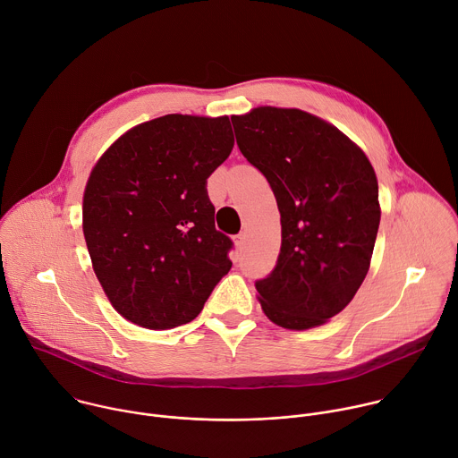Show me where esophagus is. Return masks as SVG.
I'll return each mask as SVG.
<instances>
[{"label":"esophagus","instance_id":"1","mask_svg":"<svg viewBox=\"0 0 458 458\" xmlns=\"http://www.w3.org/2000/svg\"><path fill=\"white\" fill-rule=\"evenodd\" d=\"M235 246H237V250H244L246 248V235L244 233L235 235Z\"/></svg>","mask_w":458,"mask_h":458}]
</instances>
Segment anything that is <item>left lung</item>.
<instances>
[{
	"instance_id": "left-lung-1",
	"label": "left lung",
	"mask_w": 458,
	"mask_h": 458,
	"mask_svg": "<svg viewBox=\"0 0 458 458\" xmlns=\"http://www.w3.org/2000/svg\"><path fill=\"white\" fill-rule=\"evenodd\" d=\"M237 147L267 177L281 212V251L255 281L267 317L308 330L343 311L360 288L380 223L378 184L339 128L297 108L232 115Z\"/></svg>"
}]
</instances>
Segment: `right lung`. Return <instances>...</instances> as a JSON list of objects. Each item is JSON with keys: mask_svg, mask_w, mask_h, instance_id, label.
<instances>
[{"mask_svg": "<svg viewBox=\"0 0 458 458\" xmlns=\"http://www.w3.org/2000/svg\"><path fill=\"white\" fill-rule=\"evenodd\" d=\"M228 115L168 114L123 134L94 166L83 233L112 306L148 330L198 317L230 272L207 181L230 156Z\"/></svg>", "mask_w": 458, "mask_h": 458, "instance_id": "right-lung-1", "label": "right lung"}]
</instances>
